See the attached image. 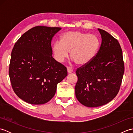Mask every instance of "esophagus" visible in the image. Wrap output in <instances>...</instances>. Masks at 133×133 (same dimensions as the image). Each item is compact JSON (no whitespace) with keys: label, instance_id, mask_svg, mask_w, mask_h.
<instances>
[{"label":"esophagus","instance_id":"34e87169","mask_svg":"<svg viewBox=\"0 0 133 133\" xmlns=\"http://www.w3.org/2000/svg\"><path fill=\"white\" fill-rule=\"evenodd\" d=\"M67 72L69 73V74H70V73H72L73 71V70L72 68L70 67H67Z\"/></svg>","mask_w":133,"mask_h":133}]
</instances>
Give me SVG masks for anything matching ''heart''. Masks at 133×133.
<instances>
[{"label": "heart", "mask_w": 133, "mask_h": 133, "mask_svg": "<svg viewBox=\"0 0 133 133\" xmlns=\"http://www.w3.org/2000/svg\"><path fill=\"white\" fill-rule=\"evenodd\" d=\"M100 41L94 34L79 31L64 33L60 41H56L52 47L56 61L62 63L69 56L78 65H85L91 62L97 54Z\"/></svg>", "instance_id": "1"}]
</instances>
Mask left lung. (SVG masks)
I'll return each mask as SVG.
<instances>
[{
	"mask_svg": "<svg viewBox=\"0 0 133 133\" xmlns=\"http://www.w3.org/2000/svg\"><path fill=\"white\" fill-rule=\"evenodd\" d=\"M98 30L102 38L99 50L91 62L76 71V97L89 107L103 106L116 97L125 71L119 42L106 31Z\"/></svg>",
	"mask_w": 133,
	"mask_h": 133,
	"instance_id": "1",
	"label": "left lung"
}]
</instances>
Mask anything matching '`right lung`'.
Wrapping results in <instances>:
<instances>
[{"instance_id": "1", "label": "right lung", "mask_w": 133, "mask_h": 133, "mask_svg": "<svg viewBox=\"0 0 133 133\" xmlns=\"http://www.w3.org/2000/svg\"><path fill=\"white\" fill-rule=\"evenodd\" d=\"M60 27L36 26L21 36L11 52L9 76L14 92L32 104L48 102L66 77V67L52 58V38Z\"/></svg>"}]
</instances>
